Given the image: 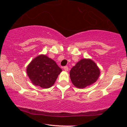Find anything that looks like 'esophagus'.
<instances>
[{"mask_svg": "<svg viewBox=\"0 0 127 127\" xmlns=\"http://www.w3.org/2000/svg\"><path fill=\"white\" fill-rule=\"evenodd\" d=\"M63 68H64V70L65 71H66V72H67V71L68 70V68L67 66H64L63 67Z\"/></svg>", "mask_w": 127, "mask_h": 127, "instance_id": "34e87169", "label": "esophagus"}]
</instances>
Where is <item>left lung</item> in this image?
<instances>
[{"mask_svg":"<svg viewBox=\"0 0 127 127\" xmlns=\"http://www.w3.org/2000/svg\"><path fill=\"white\" fill-rule=\"evenodd\" d=\"M100 73V69L95 63L90 59H84L72 68L70 77L76 87L84 88L95 82Z\"/></svg>","mask_w":127,"mask_h":127,"instance_id":"1","label":"left lung"}]
</instances>
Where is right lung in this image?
<instances>
[{
  "label": "right lung",
  "instance_id": "1",
  "mask_svg": "<svg viewBox=\"0 0 127 127\" xmlns=\"http://www.w3.org/2000/svg\"><path fill=\"white\" fill-rule=\"evenodd\" d=\"M62 71L55 62L45 55L33 59L27 67V75L32 82L43 88L52 87Z\"/></svg>",
  "mask_w": 127,
  "mask_h": 127
}]
</instances>
